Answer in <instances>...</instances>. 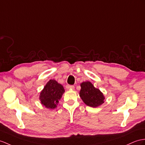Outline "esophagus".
<instances>
[{
	"label": "esophagus",
	"instance_id": "1",
	"mask_svg": "<svg viewBox=\"0 0 145 145\" xmlns=\"http://www.w3.org/2000/svg\"><path fill=\"white\" fill-rule=\"evenodd\" d=\"M66 89L67 90H74V86H69V85H68V86H66Z\"/></svg>",
	"mask_w": 145,
	"mask_h": 145
}]
</instances>
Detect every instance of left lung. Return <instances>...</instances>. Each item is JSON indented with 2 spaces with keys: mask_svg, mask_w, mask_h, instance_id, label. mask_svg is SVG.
<instances>
[{
  "mask_svg": "<svg viewBox=\"0 0 145 145\" xmlns=\"http://www.w3.org/2000/svg\"><path fill=\"white\" fill-rule=\"evenodd\" d=\"M80 87L79 95L85 104L90 107L97 108L104 103L103 93L89 81L80 84Z\"/></svg>",
  "mask_w": 145,
  "mask_h": 145,
  "instance_id": "left-lung-1",
  "label": "left lung"
}]
</instances>
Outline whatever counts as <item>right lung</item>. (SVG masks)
I'll return each instance as SVG.
<instances>
[{
    "instance_id": "1",
    "label": "right lung",
    "mask_w": 145,
    "mask_h": 145,
    "mask_svg": "<svg viewBox=\"0 0 145 145\" xmlns=\"http://www.w3.org/2000/svg\"><path fill=\"white\" fill-rule=\"evenodd\" d=\"M65 89L55 80H50L41 91L39 100L42 105L48 109H55L61 99Z\"/></svg>"
}]
</instances>
